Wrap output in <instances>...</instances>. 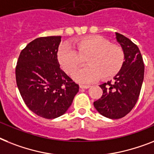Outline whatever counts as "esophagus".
I'll return each mask as SVG.
<instances>
[{
  "mask_svg": "<svg viewBox=\"0 0 154 154\" xmlns=\"http://www.w3.org/2000/svg\"><path fill=\"white\" fill-rule=\"evenodd\" d=\"M79 87L81 89H88L91 87L90 85H79Z\"/></svg>",
  "mask_w": 154,
  "mask_h": 154,
  "instance_id": "1",
  "label": "esophagus"
}]
</instances>
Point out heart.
<instances>
[{
    "instance_id": "heart-1",
    "label": "heart",
    "mask_w": 154,
    "mask_h": 154,
    "mask_svg": "<svg viewBox=\"0 0 154 154\" xmlns=\"http://www.w3.org/2000/svg\"><path fill=\"white\" fill-rule=\"evenodd\" d=\"M72 46L63 45L58 51V60L68 74H72L86 59L89 65L78 70L73 78L87 83L101 78L107 79L120 72L125 55L121 47L111 44L100 36L86 37L72 42Z\"/></svg>"
}]
</instances>
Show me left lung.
<instances>
[{"label":"left lung","mask_w":154,"mask_h":154,"mask_svg":"<svg viewBox=\"0 0 154 154\" xmlns=\"http://www.w3.org/2000/svg\"><path fill=\"white\" fill-rule=\"evenodd\" d=\"M116 38L124 52V65L112 81L100 85L102 96L94 102L99 113L115 120L125 116L134 107L144 79V63L138 47L119 33H116Z\"/></svg>","instance_id":"left-lung-1"}]
</instances>
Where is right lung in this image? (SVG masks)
Masks as SVG:
<instances>
[{
  "mask_svg": "<svg viewBox=\"0 0 154 154\" xmlns=\"http://www.w3.org/2000/svg\"><path fill=\"white\" fill-rule=\"evenodd\" d=\"M60 36L41 37L23 49L16 68V84L30 111L45 119L64 114L79 92V85L60 68Z\"/></svg>",
  "mask_w": 154,
  "mask_h": 154,
  "instance_id": "right-lung-1",
  "label": "right lung"
}]
</instances>
